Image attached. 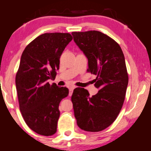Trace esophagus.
<instances>
[{"label":"esophagus","instance_id":"obj_1","mask_svg":"<svg viewBox=\"0 0 151 151\" xmlns=\"http://www.w3.org/2000/svg\"><path fill=\"white\" fill-rule=\"evenodd\" d=\"M74 86H70V93H69V96H71L72 95V93H73V90L74 89Z\"/></svg>","mask_w":151,"mask_h":151}]
</instances>
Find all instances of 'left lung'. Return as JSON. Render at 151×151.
I'll return each mask as SVG.
<instances>
[{"label": "left lung", "mask_w": 151, "mask_h": 151, "mask_svg": "<svg viewBox=\"0 0 151 151\" xmlns=\"http://www.w3.org/2000/svg\"><path fill=\"white\" fill-rule=\"evenodd\" d=\"M72 35L88 59L87 71L96 75L94 86L99 89L91 97L84 88L74 90V116L81 129L98 132L112 124L122 108L129 83L125 58L119 45L99 31Z\"/></svg>", "instance_id": "1"}]
</instances>
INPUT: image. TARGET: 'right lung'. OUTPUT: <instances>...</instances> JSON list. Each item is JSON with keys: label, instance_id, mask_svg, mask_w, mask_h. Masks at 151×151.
Segmentation results:
<instances>
[{"label": "right lung", "instance_id": "1", "mask_svg": "<svg viewBox=\"0 0 151 151\" xmlns=\"http://www.w3.org/2000/svg\"><path fill=\"white\" fill-rule=\"evenodd\" d=\"M72 40L70 33H45L24 50L15 77L20 110L26 124L35 133L52 136L57 131L59 105L69 89L49 79L56 77L60 58Z\"/></svg>", "mask_w": 151, "mask_h": 151}]
</instances>
